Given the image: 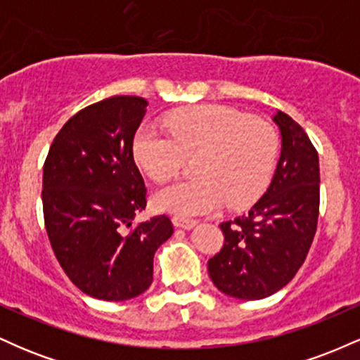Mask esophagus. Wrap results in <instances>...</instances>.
<instances>
[{
    "label": "esophagus",
    "mask_w": 360,
    "mask_h": 360,
    "mask_svg": "<svg viewBox=\"0 0 360 360\" xmlns=\"http://www.w3.org/2000/svg\"><path fill=\"white\" fill-rule=\"evenodd\" d=\"M172 223L177 229H184V230H191L193 226H196V220L193 218H184V217H172Z\"/></svg>",
    "instance_id": "34e87169"
}]
</instances>
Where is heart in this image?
I'll return each instance as SVG.
<instances>
[{
  "instance_id": "1",
  "label": "heart",
  "mask_w": 360,
  "mask_h": 360,
  "mask_svg": "<svg viewBox=\"0 0 360 360\" xmlns=\"http://www.w3.org/2000/svg\"><path fill=\"white\" fill-rule=\"evenodd\" d=\"M169 135L140 127L131 150L137 166L154 181L176 176L184 157L196 155V177L159 189L154 203L177 217L212 213L226 205H254L269 184L278 155V137L264 118L221 105L177 110L164 120Z\"/></svg>"
}]
</instances>
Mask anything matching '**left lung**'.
<instances>
[{
    "label": "left lung",
    "mask_w": 360,
    "mask_h": 360,
    "mask_svg": "<svg viewBox=\"0 0 360 360\" xmlns=\"http://www.w3.org/2000/svg\"><path fill=\"white\" fill-rule=\"evenodd\" d=\"M272 120L281 131L274 177L249 213L221 223L225 243L208 260L214 286L238 300H262L286 286L303 266L316 232V148L289 115L278 111Z\"/></svg>",
    "instance_id": "1"
}]
</instances>
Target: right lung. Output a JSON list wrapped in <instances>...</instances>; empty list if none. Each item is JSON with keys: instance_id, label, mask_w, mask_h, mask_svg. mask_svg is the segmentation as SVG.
Here are the masks:
<instances>
[{"instance_id": "add662e5", "label": "right lung", "mask_w": 360, "mask_h": 360, "mask_svg": "<svg viewBox=\"0 0 360 360\" xmlns=\"http://www.w3.org/2000/svg\"><path fill=\"white\" fill-rule=\"evenodd\" d=\"M147 105L111 96L86 106L60 128L45 159L49 240L69 279L91 298L142 295L154 279L155 250L174 233L166 214L131 226L147 205L131 150Z\"/></svg>"}]
</instances>
